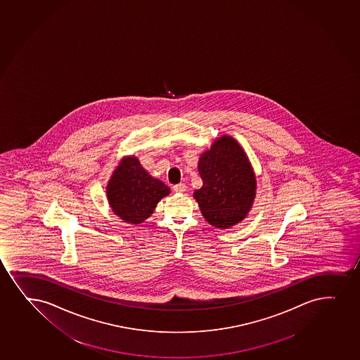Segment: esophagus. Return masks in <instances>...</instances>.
Wrapping results in <instances>:
<instances>
[{"label":"esophagus","mask_w":360,"mask_h":360,"mask_svg":"<svg viewBox=\"0 0 360 360\" xmlns=\"http://www.w3.org/2000/svg\"><path fill=\"white\" fill-rule=\"evenodd\" d=\"M186 189V186L184 184V183H179V184H176V186H174V191H176V193H184Z\"/></svg>","instance_id":"obj_1"}]
</instances>
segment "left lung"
<instances>
[{"instance_id":"obj_1","label":"left lung","mask_w":360,"mask_h":360,"mask_svg":"<svg viewBox=\"0 0 360 360\" xmlns=\"http://www.w3.org/2000/svg\"><path fill=\"white\" fill-rule=\"evenodd\" d=\"M203 186L194 193L205 219L217 228L240 223L255 196V177L241 146L221 136L199 161Z\"/></svg>"}]
</instances>
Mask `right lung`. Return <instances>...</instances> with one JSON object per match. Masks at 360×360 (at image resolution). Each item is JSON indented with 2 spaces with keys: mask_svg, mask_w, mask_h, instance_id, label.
I'll use <instances>...</instances> for the list:
<instances>
[{
  "mask_svg": "<svg viewBox=\"0 0 360 360\" xmlns=\"http://www.w3.org/2000/svg\"><path fill=\"white\" fill-rule=\"evenodd\" d=\"M169 194V186L149 176L135 157L122 160L107 186L110 207L131 224L147 219L157 203Z\"/></svg>",
  "mask_w": 360,
  "mask_h": 360,
  "instance_id": "right-lung-1",
  "label": "right lung"
}]
</instances>
